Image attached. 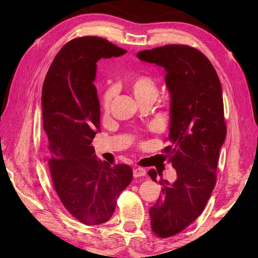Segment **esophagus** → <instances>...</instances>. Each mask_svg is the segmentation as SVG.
<instances>
[{
    "mask_svg": "<svg viewBox=\"0 0 258 258\" xmlns=\"http://www.w3.org/2000/svg\"><path fill=\"white\" fill-rule=\"evenodd\" d=\"M146 174V170L141 168V167H138L134 169V176L135 177H140V176H144Z\"/></svg>",
    "mask_w": 258,
    "mask_h": 258,
    "instance_id": "1",
    "label": "esophagus"
}]
</instances>
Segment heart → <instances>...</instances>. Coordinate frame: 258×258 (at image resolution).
I'll use <instances>...</instances> for the list:
<instances>
[{"mask_svg": "<svg viewBox=\"0 0 258 258\" xmlns=\"http://www.w3.org/2000/svg\"><path fill=\"white\" fill-rule=\"evenodd\" d=\"M132 91L138 101L155 100L158 95V85L150 76H139L131 85ZM114 95V88H108L103 97V106L107 108L110 106L111 100Z\"/></svg>", "mask_w": 258, "mask_h": 258, "instance_id": "obj_1", "label": "heart"}]
</instances>
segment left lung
Segmentation results:
<instances>
[{"mask_svg": "<svg viewBox=\"0 0 258 258\" xmlns=\"http://www.w3.org/2000/svg\"><path fill=\"white\" fill-rule=\"evenodd\" d=\"M137 57L163 69L171 99L168 140L172 145L163 152L176 179L170 183L160 178L162 194L150 209L153 231L168 238L196 221L215 186L226 138L222 85L210 60L189 46L165 45ZM157 171H148L154 182Z\"/></svg>", "mask_w": 258, "mask_h": 258, "instance_id": "left-lung-1", "label": "left lung"}]
</instances>
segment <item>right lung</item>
I'll return each instance as SVG.
<instances>
[{
	"instance_id": "1",
	"label": "right lung",
	"mask_w": 258,
	"mask_h": 258,
	"mask_svg": "<svg viewBox=\"0 0 258 258\" xmlns=\"http://www.w3.org/2000/svg\"><path fill=\"white\" fill-rule=\"evenodd\" d=\"M126 52L102 37L74 38L54 57L43 84V129L53 187L64 208L87 226L110 220L119 194L132 181L129 166L97 159L91 145L100 131L97 62Z\"/></svg>"
}]
</instances>
